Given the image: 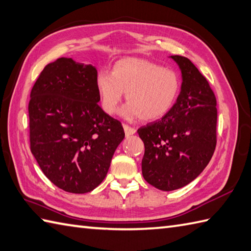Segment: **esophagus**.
I'll list each match as a JSON object with an SVG mask.
<instances>
[{
	"label": "esophagus",
	"instance_id": "obj_1",
	"mask_svg": "<svg viewBox=\"0 0 251 251\" xmlns=\"http://www.w3.org/2000/svg\"><path fill=\"white\" fill-rule=\"evenodd\" d=\"M124 129H125V133H126V136L134 134V133L136 132V130L134 129V127H132L130 126H127V125H124Z\"/></svg>",
	"mask_w": 251,
	"mask_h": 251
}]
</instances>
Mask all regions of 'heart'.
<instances>
[{"label":"heart","mask_w":251,"mask_h":251,"mask_svg":"<svg viewBox=\"0 0 251 251\" xmlns=\"http://www.w3.org/2000/svg\"><path fill=\"white\" fill-rule=\"evenodd\" d=\"M180 86L175 70L134 57L120 59L111 74L100 71L96 76V89L106 114L117 110L125 92L127 104L121 110L122 116L127 119L139 117L143 121H155L168 114L176 101Z\"/></svg>","instance_id":"b5f03b06"}]
</instances>
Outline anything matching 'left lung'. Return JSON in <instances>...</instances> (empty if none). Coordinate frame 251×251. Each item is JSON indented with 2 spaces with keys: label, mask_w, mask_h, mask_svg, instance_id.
<instances>
[{
  "label": "left lung",
  "mask_w": 251,
  "mask_h": 251,
  "mask_svg": "<svg viewBox=\"0 0 251 251\" xmlns=\"http://www.w3.org/2000/svg\"><path fill=\"white\" fill-rule=\"evenodd\" d=\"M182 73L176 103L160 120L141 126L144 142L142 173L161 191H175L201 175L217 145V100L207 79L192 61L171 56Z\"/></svg>",
  "instance_id": "obj_1"
}]
</instances>
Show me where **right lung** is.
Returning <instances> with one entry per match:
<instances>
[{"label":"right lung","instance_id":"obj_1","mask_svg":"<svg viewBox=\"0 0 251 251\" xmlns=\"http://www.w3.org/2000/svg\"><path fill=\"white\" fill-rule=\"evenodd\" d=\"M97 70L61 57L41 71L30 93V150L49 180L84 194L103 182L125 137L121 122L99 106Z\"/></svg>","mask_w":251,"mask_h":251}]
</instances>
